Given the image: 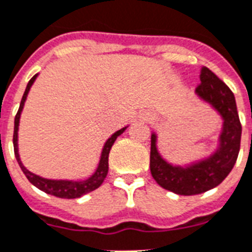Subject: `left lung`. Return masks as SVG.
<instances>
[{
  "label": "left lung",
  "mask_w": 252,
  "mask_h": 252,
  "mask_svg": "<svg viewBox=\"0 0 252 252\" xmlns=\"http://www.w3.org/2000/svg\"><path fill=\"white\" fill-rule=\"evenodd\" d=\"M200 80L197 94L213 105L223 118L221 143L216 154L188 168L173 167L161 159L157 150V136H151V175L161 188L183 196L200 194L221 184L233 169L241 148L242 125L234 93L209 68H201Z\"/></svg>",
  "instance_id": "1"
}]
</instances>
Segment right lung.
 Segmentation results:
<instances>
[{
    "label": "right lung",
    "mask_w": 252,
    "mask_h": 252,
    "mask_svg": "<svg viewBox=\"0 0 252 252\" xmlns=\"http://www.w3.org/2000/svg\"><path fill=\"white\" fill-rule=\"evenodd\" d=\"M35 75L31 77V80L29 81L26 87V91L23 93L22 101H21V105H19V109L17 114H15L14 120V134H13V143H14V155L17 158V161H18L19 167L23 171V173L26 175V177L29 179L31 184L35 185L36 188H39L43 192L48 193V194H52V196L60 197V198H77V197H81L87 193L94 190L102 184L105 180V177L108 175L109 169V153H110V148H112L113 143L116 142L117 136L121 135L122 132L125 131V128H121L117 132H114L105 143L104 148H102V154H101V159H99L98 167L95 169V172L92 175L89 179L84 181H68V180H48V179H43V177H39L34 173H31L30 171H27L25 167H23L22 161L19 159L18 154V126H19V117H21V112H22L23 105H25V101H26V97L29 94V91H30L31 85L34 84L35 79H36Z\"/></svg>",
    "instance_id": "right-lung-1"
}]
</instances>
